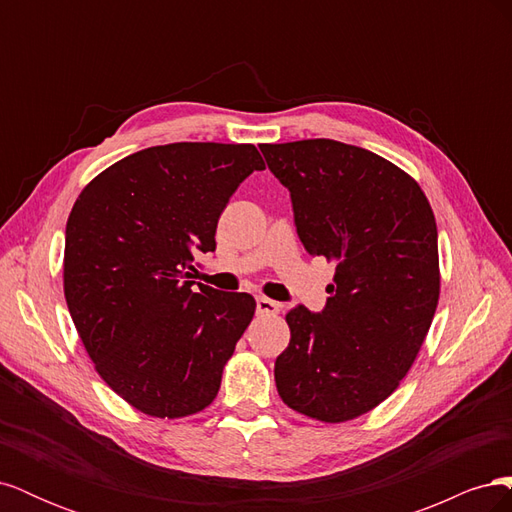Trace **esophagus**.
<instances>
[{
    "label": "esophagus",
    "instance_id": "obj_1",
    "mask_svg": "<svg viewBox=\"0 0 512 512\" xmlns=\"http://www.w3.org/2000/svg\"><path fill=\"white\" fill-rule=\"evenodd\" d=\"M280 309H282V305L277 303V301H273V299H267V297H258L256 299V312L258 314L275 316V314H280Z\"/></svg>",
    "mask_w": 512,
    "mask_h": 512
}]
</instances>
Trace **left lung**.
<instances>
[{
	"mask_svg": "<svg viewBox=\"0 0 512 512\" xmlns=\"http://www.w3.org/2000/svg\"><path fill=\"white\" fill-rule=\"evenodd\" d=\"M260 151L305 250L335 262L322 312L286 314L277 393L316 421H352L397 389L425 342L440 299L436 218L418 183L367 149L309 138Z\"/></svg>",
	"mask_w": 512,
	"mask_h": 512,
	"instance_id": "1",
	"label": "left lung"
}]
</instances>
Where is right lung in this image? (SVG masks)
Returning <instances> with one entry per match:
<instances>
[{"label":"right lung","instance_id":"right-lung-1","mask_svg":"<svg viewBox=\"0 0 512 512\" xmlns=\"http://www.w3.org/2000/svg\"><path fill=\"white\" fill-rule=\"evenodd\" d=\"M265 168L254 145L136 151L85 185L66 224L64 294L100 378L136 410H205L252 322L247 292L192 290L194 258L239 183Z\"/></svg>","mask_w":512,"mask_h":512}]
</instances>
